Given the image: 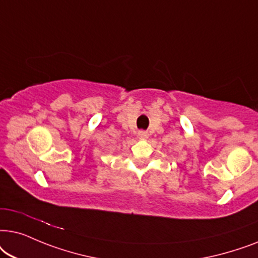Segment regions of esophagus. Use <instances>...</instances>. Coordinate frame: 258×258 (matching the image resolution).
I'll return each mask as SVG.
<instances>
[{
	"label": "esophagus",
	"mask_w": 258,
	"mask_h": 258,
	"mask_svg": "<svg viewBox=\"0 0 258 258\" xmlns=\"http://www.w3.org/2000/svg\"><path fill=\"white\" fill-rule=\"evenodd\" d=\"M138 138L139 139H147L149 138V133L146 131H139L138 132Z\"/></svg>",
	"instance_id": "esophagus-1"
}]
</instances>
